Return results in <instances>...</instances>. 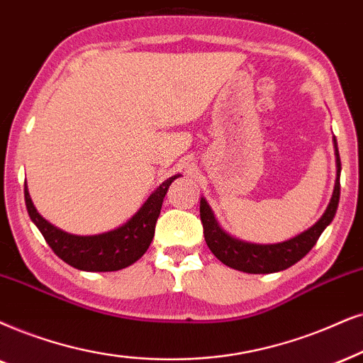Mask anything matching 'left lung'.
I'll return each instance as SVG.
<instances>
[{"instance_id":"obj_1","label":"left lung","mask_w":363,"mask_h":363,"mask_svg":"<svg viewBox=\"0 0 363 363\" xmlns=\"http://www.w3.org/2000/svg\"><path fill=\"white\" fill-rule=\"evenodd\" d=\"M335 142V155H337V181H335V189L322 218L316 221L313 226L306 229L291 240L277 242V245H255V242H246L236 240L226 231H223L218 221H216L213 211H211L208 201L201 197V221L204 228V240L208 242L209 250L221 263L229 268H235L238 272L264 274L283 272L298 263L303 256L308 253L316 245L318 238L325 231V228L333 221L335 213H337L338 201H340V172L342 162L340 154H338L337 140Z\"/></svg>"}]
</instances>
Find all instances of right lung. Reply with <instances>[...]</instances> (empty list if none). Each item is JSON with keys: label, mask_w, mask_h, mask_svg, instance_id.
<instances>
[{"label": "right lung", "mask_w": 363, "mask_h": 363, "mask_svg": "<svg viewBox=\"0 0 363 363\" xmlns=\"http://www.w3.org/2000/svg\"><path fill=\"white\" fill-rule=\"evenodd\" d=\"M177 177L179 174L164 181L125 224L102 235H70L53 226L35 209L26 182L25 203L30 219L36 224L45 241L60 259L84 272H118L134 264L149 250L162 201L167 194L169 186Z\"/></svg>", "instance_id": "obj_1"}]
</instances>
